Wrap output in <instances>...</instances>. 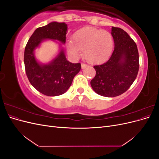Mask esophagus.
Returning a JSON list of instances; mask_svg holds the SVG:
<instances>
[{
  "label": "esophagus",
  "instance_id": "1",
  "mask_svg": "<svg viewBox=\"0 0 159 159\" xmlns=\"http://www.w3.org/2000/svg\"><path fill=\"white\" fill-rule=\"evenodd\" d=\"M88 66V65L86 64H84V63H81V68L82 69H84L85 68H86V67Z\"/></svg>",
  "mask_w": 159,
  "mask_h": 159
}]
</instances>
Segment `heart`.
I'll return each instance as SVG.
<instances>
[{"label":"heart","instance_id":"1","mask_svg":"<svg viewBox=\"0 0 159 159\" xmlns=\"http://www.w3.org/2000/svg\"><path fill=\"white\" fill-rule=\"evenodd\" d=\"M73 40H68L66 48L69 54L74 58L78 57L84 50L85 59L91 63H99L107 60L113 48L111 34L93 27H84L77 30Z\"/></svg>","mask_w":159,"mask_h":159}]
</instances>
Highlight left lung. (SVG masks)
Listing matches in <instances>:
<instances>
[{
	"label": "left lung",
	"instance_id": "1",
	"mask_svg": "<svg viewBox=\"0 0 159 159\" xmlns=\"http://www.w3.org/2000/svg\"><path fill=\"white\" fill-rule=\"evenodd\" d=\"M115 48L105 63L94 66L96 71L91 85L95 93L113 98L121 95L131 87L139 68L137 44L128 34L117 27L111 28Z\"/></svg>",
	"mask_w": 159,
	"mask_h": 159
}]
</instances>
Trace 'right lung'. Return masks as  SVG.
<instances>
[{
  "label": "right lung",
  "mask_w": 159,
  "mask_h": 159,
  "mask_svg": "<svg viewBox=\"0 0 159 159\" xmlns=\"http://www.w3.org/2000/svg\"><path fill=\"white\" fill-rule=\"evenodd\" d=\"M68 26L64 22H52L38 28L28 40L25 50L24 62L28 79L39 92L47 96L64 93L80 71L81 64L66 60L63 49L50 63L42 64L35 58L34 51L46 39L58 40L65 44Z\"/></svg>",
  "instance_id": "right-lung-1"
}]
</instances>
